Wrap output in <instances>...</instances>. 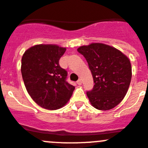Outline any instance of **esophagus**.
<instances>
[{
	"label": "esophagus",
	"mask_w": 148,
	"mask_h": 148,
	"mask_svg": "<svg viewBox=\"0 0 148 148\" xmlns=\"http://www.w3.org/2000/svg\"><path fill=\"white\" fill-rule=\"evenodd\" d=\"M77 84H79V85H81V84H82V79H78V81L77 82Z\"/></svg>",
	"instance_id": "1"
}]
</instances>
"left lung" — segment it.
Returning <instances> with one entry per match:
<instances>
[{
  "instance_id": "1",
  "label": "left lung",
  "mask_w": 148,
  "mask_h": 148,
  "mask_svg": "<svg viewBox=\"0 0 148 148\" xmlns=\"http://www.w3.org/2000/svg\"><path fill=\"white\" fill-rule=\"evenodd\" d=\"M88 63L94 87L87 95L96 109L108 110L125 97L132 79V66L126 55L103 43H91L77 49Z\"/></svg>"
}]
</instances>
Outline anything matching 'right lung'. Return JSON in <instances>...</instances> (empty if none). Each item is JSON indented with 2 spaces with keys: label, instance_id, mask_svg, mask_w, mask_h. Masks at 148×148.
<instances>
[{
  "label": "right lung",
  "instance_id": "1",
  "mask_svg": "<svg viewBox=\"0 0 148 148\" xmlns=\"http://www.w3.org/2000/svg\"><path fill=\"white\" fill-rule=\"evenodd\" d=\"M66 48L40 44L24 52L21 71L27 92L38 106L57 110L65 106L75 87L66 81L67 72L59 65Z\"/></svg>",
  "mask_w": 148,
  "mask_h": 148
}]
</instances>
